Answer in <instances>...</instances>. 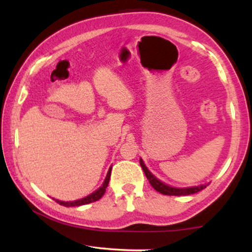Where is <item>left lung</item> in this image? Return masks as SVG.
Returning a JSON list of instances; mask_svg holds the SVG:
<instances>
[{"label":"left lung","instance_id":"8db88e82","mask_svg":"<svg viewBox=\"0 0 252 252\" xmlns=\"http://www.w3.org/2000/svg\"><path fill=\"white\" fill-rule=\"evenodd\" d=\"M140 165L142 167V170L146 174V177L148 180H149L150 185L156 189L157 191H159L160 194L163 195H170V196H182V195H190V194H195V192L201 191L202 189H204L208 185H202L198 186V187H191V188H174V187H170V186L163 184L160 182L158 179L154 177L153 174L148 171V168L146 167V165L143 164L142 159H140Z\"/></svg>","mask_w":252,"mask_h":252}]
</instances>
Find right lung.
Returning a JSON list of instances; mask_svg holds the SVG:
<instances>
[{"mask_svg": "<svg viewBox=\"0 0 252 252\" xmlns=\"http://www.w3.org/2000/svg\"><path fill=\"white\" fill-rule=\"evenodd\" d=\"M110 175H111V168H110L108 174H106V178L104 180V184L99 189H97L95 192H93V194L88 195L87 197L85 198H81V199H78V201H73V202H62V201H56L58 204L61 205H64V206H80V205H85V204H89V203H93V202H96L98 201L99 198L102 197L103 195H104L105 192V189L108 187L109 185V180H110Z\"/></svg>", "mask_w": 252, "mask_h": 252, "instance_id": "obj_1", "label": "right lung"}]
</instances>
